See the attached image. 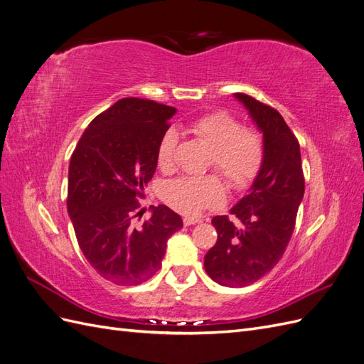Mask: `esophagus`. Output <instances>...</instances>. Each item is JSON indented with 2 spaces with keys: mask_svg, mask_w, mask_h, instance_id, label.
<instances>
[{
  "mask_svg": "<svg viewBox=\"0 0 364 364\" xmlns=\"http://www.w3.org/2000/svg\"><path fill=\"white\" fill-rule=\"evenodd\" d=\"M200 220H197V218H194V217H185L183 218V225L185 226H191V225H196V223H199Z\"/></svg>",
  "mask_w": 364,
  "mask_h": 364,
  "instance_id": "obj_1",
  "label": "esophagus"
}]
</instances>
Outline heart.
<instances>
[{
	"label": "heart",
	"instance_id": "1",
	"mask_svg": "<svg viewBox=\"0 0 364 364\" xmlns=\"http://www.w3.org/2000/svg\"><path fill=\"white\" fill-rule=\"evenodd\" d=\"M190 132L209 150V167L215 168L235 190H243L257 178L264 161V144L258 132L245 129L228 112H213L190 126ZM178 144L174 130L162 135L156 161L162 171L173 168V153ZM162 199L176 211L197 215L209 206L222 203L225 188L217 176H186L165 182Z\"/></svg>",
	"mask_w": 364,
	"mask_h": 364
}]
</instances>
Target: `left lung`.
Segmentation results:
<instances>
[{
    "instance_id": "obj_1",
    "label": "left lung",
    "mask_w": 364,
    "mask_h": 364,
    "mask_svg": "<svg viewBox=\"0 0 364 364\" xmlns=\"http://www.w3.org/2000/svg\"><path fill=\"white\" fill-rule=\"evenodd\" d=\"M262 132L264 161L249 193L230 214L215 215L217 243L205 255L209 278L225 287H246L269 273L282 258L304 199L305 181L299 142L272 106L237 92Z\"/></svg>"
}]
</instances>
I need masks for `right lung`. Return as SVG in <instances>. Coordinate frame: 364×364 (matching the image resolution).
<instances>
[{"label": "right lung", "instance_id": "1", "mask_svg": "<svg viewBox=\"0 0 364 364\" xmlns=\"http://www.w3.org/2000/svg\"><path fill=\"white\" fill-rule=\"evenodd\" d=\"M176 109L121 98L97 115L73 151L67 208L85 258L105 279L138 285L162 264L167 240L183 223L168 206L151 208L135 228L144 186L156 171V149Z\"/></svg>", "mask_w": 364, "mask_h": 364}]
</instances>
